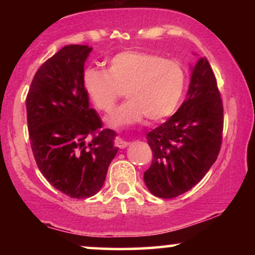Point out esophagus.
<instances>
[{"instance_id":"obj_1","label":"esophagus","mask_w":255,"mask_h":255,"mask_svg":"<svg viewBox=\"0 0 255 255\" xmlns=\"http://www.w3.org/2000/svg\"><path fill=\"white\" fill-rule=\"evenodd\" d=\"M115 145H116V146H119L120 148H126V147H127L128 145H129V142L126 141V140L122 139V137H116V140H115Z\"/></svg>"}]
</instances>
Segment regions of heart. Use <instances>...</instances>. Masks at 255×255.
<instances>
[{"mask_svg": "<svg viewBox=\"0 0 255 255\" xmlns=\"http://www.w3.org/2000/svg\"><path fill=\"white\" fill-rule=\"evenodd\" d=\"M84 87L98 110L110 113L126 91L128 101L110 116L115 127L129 126L146 116L150 121L168 118L176 109L184 89V72L177 61L152 52L122 51L109 68H89Z\"/></svg>", "mask_w": 255, "mask_h": 255, "instance_id": "obj_1", "label": "heart"}]
</instances>
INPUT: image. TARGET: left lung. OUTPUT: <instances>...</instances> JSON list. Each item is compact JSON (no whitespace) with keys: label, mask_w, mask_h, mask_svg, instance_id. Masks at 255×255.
Returning <instances> with one entry per match:
<instances>
[{"label":"left lung","mask_w":255,"mask_h":255,"mask_svg":"<svg viewBox=\"0 0 255 255\" xmlns=\"http://www.w3.org/2000/svg\"><path fill=\"white\" fill-rule=\"evenodd\" d=\"M184 102L168 121L147 134L153 159L144 172L156 197H178L200 182L217 159L223 131V104L211 66L200 57L191 67Z\"/></svg>","instance_id":"left-lung-1"}]
</instances>
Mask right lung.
<instances>
[{
  "label": "right lung",
  "mask_w": 255,
  "mask_h": 255,
  "mask_svg": "<svg viewBox=\"0 0 255 255\" xmlns=\"http://www.w3.org/2000/svg\"><path fill=\"white\" fill-rule=\"evenodd\" d=\"M92 48L63 46L38 69L26 98L28 134L37 166L51 186L74 199L97 194L118 153L116 133L101 129L84 87Z\"/></svg>",
  "instance_id": "right-lung-1"
}]
</instances>
